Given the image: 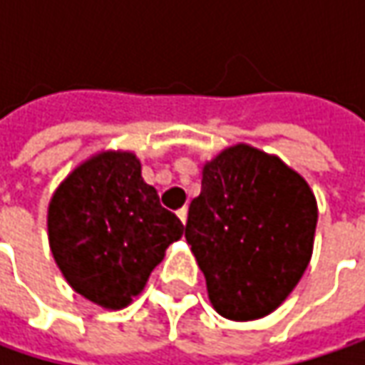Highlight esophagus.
<instances>
[{"mask_svg": "<svg viewBox=\"0 0 365 365\" xmlns=\"http://www.w3.org/2000/svg\"><path fill=\"white\" fill-rule=\"evenodd\" d=\"M187 213H189V209H187V207H182V209H178V211H176V215H178V219H180L182 223H187Z\"/></svg>", "mask_w": 365, "mask_h": 365, "instance_id": "1", "label": "esophagus"}]
</instances>
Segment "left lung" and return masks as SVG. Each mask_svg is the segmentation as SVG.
<instances>
[{
	"label": "left lung",
	"mask_w": 365,
	"mask_h": 365,
	"mask_svg": "<svg viewBox=\"0 0 365 365\" xmlns=\"http://www.w3.org/2000/svg\"><path fill=\"white\" fill-rule=\"evenodd\" d=\"M317 227L311 187L258 148H225L203 166L185 237L219 315L252 321L272 313L307 270Z\"/></svg>",
	"instance_id": "obj_1"
}]
</instances>
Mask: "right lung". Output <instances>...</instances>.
Segmentation results:
<instances>
[{"label":"right lung","instance_id":"right-lung-1","mask_svg":"<svg viewBox=\"0 0 365 365\" xmlns=\"http://www.w3.org/2000/svg\"><path fill=\"white\" fill-rule=\"evenodd\" d=\"M182 223L142 178L132 152H101L61 182L48 205V240L66 282L118 311L146 287Z\"/></svg>","mask_w":365,"mask_h":365}]
</instances>
